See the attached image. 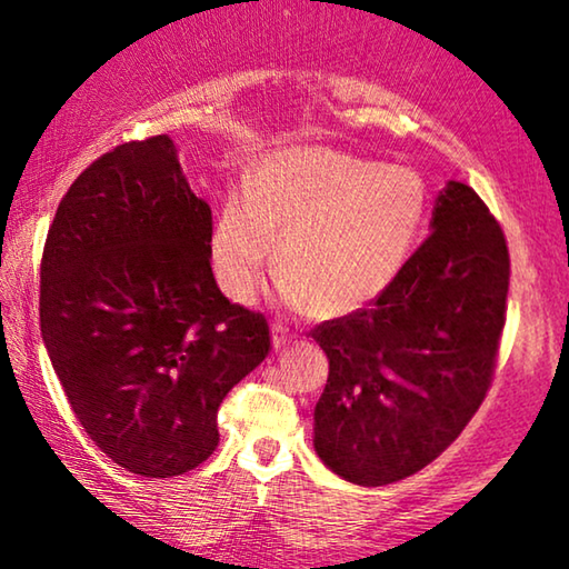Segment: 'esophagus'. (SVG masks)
Returning <instances> with one entry per match:
<instances>
[{
  "mask_svg": "<svg viewBox=\"0 0 569 569\" xmlns=\"http://www.w3.org/2000/svg\"><path fill=\"white\" fill-rule=\"evenodd\" d=\"M292 345V333H290V329H284L282 323H274V329H271V347L277 349H287Z\"/></svg>",
  "mask_w": 569,
  "mask_h": 569,
  "instance_id": "34e87169",
  "label": "esophagus"
}]
</instances>
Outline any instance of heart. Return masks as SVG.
Segmentation results:
<instances>
[{
	"label": "heart",
	"instance_id": "b5f03b06",
	"mask_svg": "<svg viewBox=\"0 0 569 569\" xmlns=\"http://www.w3.org/2000/svg\"><path fill=\"white\" fill-rule=\"evenodd\" d=\"M427 186L411 168L300 147L263 160L230 193L209 238L220 290L248 302L277 261L282 298L349 316L391 290L422 232Z\"/></svg>",
	"mask_w": 569,
	"mask_h": 569
}]
</instances>
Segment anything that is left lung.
Segmentation results:
<instances>
[{"label": "left lung", "instance_id": "left-lung-1", "mask_svg": "<svg viewBox=\"0 0 569 569\" xmlns=\"http://www.w3.org/2000/svg\"><path fill=\"white\" fill-rule=\"evenodd\" d=\"M430 230L383 298L313 331L329 357L313 448L352 485H393L432 463L492 380L510 279L502 228L477 191L448 181Z\"/></svg>", "mask_w": 569, "mask_h": 569}]
</instances>
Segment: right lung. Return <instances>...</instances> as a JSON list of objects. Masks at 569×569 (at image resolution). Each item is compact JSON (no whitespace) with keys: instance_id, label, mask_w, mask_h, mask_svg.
Segmentation results:
<instances>
[{"instance_id":"obj_1","label":"right lung","mask_w":569,"mask_h":569,"mask_svg":"<svg viewBox=\"0 0 569 569\" xmlns=\"http://www.w3.org/2000/svg\"><path fill=\"white\" fill-rule=\"evenodd\" d=\"M209 238L168 134L92 162L46 238V352L90 440L139 477L207 461L222 399L269 355L267 318L217 287Z\"/></svg>"}]
</instances>
